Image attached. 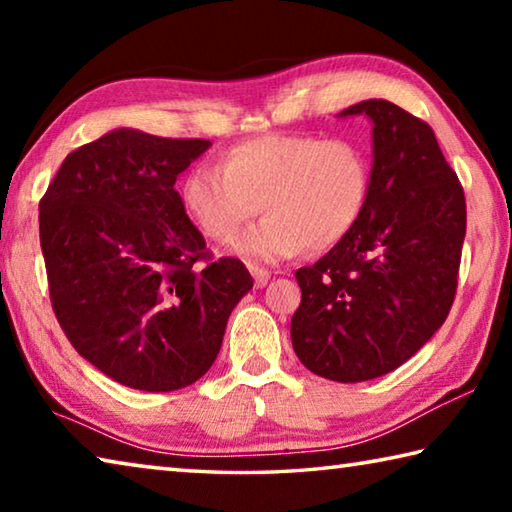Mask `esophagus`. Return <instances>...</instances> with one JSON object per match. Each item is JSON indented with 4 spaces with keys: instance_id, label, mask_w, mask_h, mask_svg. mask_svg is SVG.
Masks as SVG:
<instances>
[{
    "instance_id": "obj_1",
    "label": "esophagus",
    "mask_w": 512,
    "mask_h": 512,
    "mask_svg": "<svg viewBox=\"0 0 512 512\" xmlns=\"http://www.w3.org/2000/svg\"><path fill=\"white\" fill-rule=\"evenodd\" d=\"M250 273H253V280H255V287H264V284L271 280V273L266 271V268H257V266H250Z\"/></svg>"
}]
</instances>
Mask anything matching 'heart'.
<instances>
[{"label":"heart","instance_id":"heart-1","mask_svg":"<svg viewBox=\"0 0 512 512\" xmlns=\"http://www.w3.org/2000/svg\"><path fill=\"white\" fill-rule=\"evenodd\" d=\"M370 196V160L348 137L262 135L223 153L219 169L194 167L180 203L203 237L235 239L257 210L266 212L232 250L248 262H280L302 248L323 253L350 235Z\"/></svg>","mask_w":512,"mask_h":512}]
</instances>
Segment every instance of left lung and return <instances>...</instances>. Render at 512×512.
<instances>
[{
    "label": "left lung",
    "mask_w": 512,
    "mask_h": 512,
    "mask_svg": "<svg viewBox=\"0 0 512 512\" xmlns=\"http://www.w3.org/2000/svg\"><path fill=\"white\" fill-rule=\"evenodd\" d=\"M372 121L370 196L359 223L296 271L291 343L314 375L354 384L386 375L427 343L452 309L465 194L431 126L391 101L339 117Z\"/></svg>",
    "instance_id": "obj_1"
}]
</instances>
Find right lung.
<instances>
[{
	"instance_id": "1",
	"label": "right lung",
	"mask_w": 512,
	"mask_h": 512,
	"mask_svg": "<svg viewBox=\"0 0 512 512\" xmlns=\"http://www.w3.org/2000/svg\"><path fill=\"white\" fill-rule=\"evenodd\" d=\"M210 146L117 128L69 153L40 201L60 327L83 359L137 391L201 379L253 289L239 259L212 262L173 187Z\"/></svg>"
}]
</instances>
